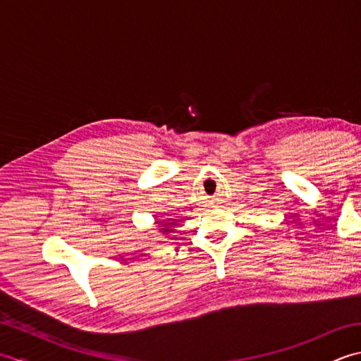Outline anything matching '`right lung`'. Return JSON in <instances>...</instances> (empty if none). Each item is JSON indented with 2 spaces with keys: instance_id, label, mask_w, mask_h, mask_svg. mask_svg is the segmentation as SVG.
Segmentation results:
<instances>
[{
  "instance_id": "add662e5",
  "label": "right lung",
  "mask_w": 361,
  "mask_h": 361,
  "mask_svg": "<svg viewBox=\"0 0 361 361\" xmlns=\"http://www.w3.org/2000/svg\"><path fill=\"white\" fill-rule=\"evenodd\" d=\"M155 225L159 226V233L161 234H169V233H173V229L171 226L176 225V220L173 219H169V220H155Z\"/></svg>"
}]
</instances>
